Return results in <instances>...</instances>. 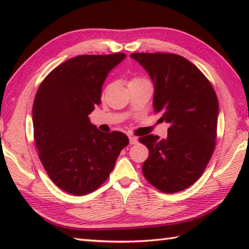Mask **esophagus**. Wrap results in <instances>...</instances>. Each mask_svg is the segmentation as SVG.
<instances>
[{
    "mask_svg": "<svg viewBox=\"0 0 249 249\" xmlns=\"http://www.w3.org/2000/svg\"><path fill=\"white\" fill-rule=\"evenodd\" d=\"M138 142V138L136 136H129V144L130 145H135Z\"/></svg>",
    "mask_w": 249,
    "mask_h": 249,
    "instance_id": "1",
    "label": "esophagus"
}]
</instances>
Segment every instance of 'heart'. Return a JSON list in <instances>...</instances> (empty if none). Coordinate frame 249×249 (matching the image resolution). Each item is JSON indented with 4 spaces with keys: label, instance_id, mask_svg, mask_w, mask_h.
Here are the masks:
<instances>
[{
    "label": "heart",
    "instance_id": "1",
    "mask_svg": "<svg viewBox=\"0 0 249 249\" xmlns=\"http://www.w3.org/2000/svg\"><path fill=\"white\" fill-rule=\"evenodd\" d=\"M140 80H142V79H141V78H133V79H132V80H130V81H129V83H133V82L140 81Z\"/></svg>",
    "mask_w": 249,
    "mask_h": 249
}]
</instances>
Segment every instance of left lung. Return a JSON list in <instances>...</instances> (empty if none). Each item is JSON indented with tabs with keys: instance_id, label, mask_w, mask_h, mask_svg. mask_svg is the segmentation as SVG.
<instances>
[{
	"instance_id": "left-lung-1",
	"label": "left lung",
	"mask_w": 249,
	"mask_h": 249,
	"mask_svg": "<svg viewBox=\"0 0 249 249\" xmlns=\"http://www.w3.org/2000/svg\"><path fill=\"white\" fill-rule=\"evenodd\" d=\"M154 82V109L169 123L168 135L140 137L149 150L142 174L165 193L182 191L203 174L216 142L218 101L208 78L183 57L135 53Z\"/></svg>"
}]
</instances>
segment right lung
I'll use <instances>...</instances> for the list:
<instances>
[{
  "mask_svg": "<svg viewBox=\"0 0 249 249\" xmlns=\"http://www.w3.org/2000/svg\"><path fill=\"white\" fill-rule=\"evenodd\" d=\"M126 57L83 54L56 67L37 90L33 105L34 138L46 172L61 190L84 196L107 181L128 137L102 133L89 114L101 103L107 73Z\"/></svg>",
  "mask_w": 249,
  "mask_h": 249,
  "instance_id": "1",
  "label": "right lung"
}]
</instances>
